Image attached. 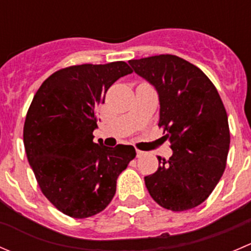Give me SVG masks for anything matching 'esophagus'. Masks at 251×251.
Instances as JSON below:
<instances>
[{
  "mask_svg": "<svg viewBox=\"0 0 251 251\" xmlns=\"http://www.w3.org/2000/svg\"><path fill=\"white\" fill-rule=\"evenodd\" d=\"M136 153H137V158H141L142 155H144V151H136Z\"/></svg>",
  "mask_w": 251,
  "mask_h": 251,
  "instance_id": "34e87169",
  "label": "esophagus"
}]
</instances>
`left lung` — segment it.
<instances>
[{
    "mask_svg": "<svg viewBox=\"0 0 251 251\" xmlns=\"http://www.w3.org/2000/svg\"><path fill=\"white\" fill-rule=\"evenodd\" d=\"M159 96V126L173 155L144 177L160 206L184 211L201 204L219 183L229 149L228 118L216 87L196 65L173 54L128 60Z\"/></svg>",
    "mask_w": 251,
    "mask_h": 251,
    "instance_id": "1",
    "label": "left lung"
}]
</instances>
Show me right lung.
Returning <instances> with one entry per match:
<instances>
[{
  "instance_id": "right-lung-1",
  "label": "right lung",
  "mask_w": 251,
  "mask_h": 251,
  "mask_svg": "<svg viewBox=\"0 0 251 251\" xmlns=\"http://www.w3.org/2000/svg\"><path fill=\"white\" fill-rule=\"evenodd\" d=\"M131 73L125 62L73 65L46 78L34 96L23 135L27 160L45 197L68 216L104 210L136 156L132 146L93 141L108 88Z\"/></svg>"
}]
</instances>
